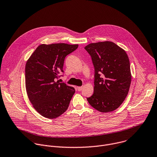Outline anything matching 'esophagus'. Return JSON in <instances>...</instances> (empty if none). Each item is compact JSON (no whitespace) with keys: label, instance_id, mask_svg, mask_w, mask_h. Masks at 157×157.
I'll use <instances>...</instances> for the list:
<instances>
[{"label":"esophagus","instance_id":"esophagus-1","mask_svg":"<svg viewBox=\"0 0 157 157\" xmlns=\"http://www.w3.org/2000/svg\"><path fill=\"white\" fill-rule=\"evenodd\" d=\"M82 89H83V86H78V87H77L78 91H82Z\"/></svg>","mask_w":157,"mask_h":157}]
</instances>
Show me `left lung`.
Returning <instances> with one entry per match:
<instances>
[{"label": "left lung", "instance_id": "obj_1", "mask_svg": "<svg viewBox=\"0 0 157 157\" xmlns=\"http://www.w3.org/2000/svg\"><path fill=\"white\" fill-rule=\"evenodd\" d=\"M85 49L95 68L94 93L86 99L98 111H114L129 90L132 76L129 57L122 48L108 41L90 43Z\"/></svg>", "mask_w": 157, "mask_h": 157}]
</instances>
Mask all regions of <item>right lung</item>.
I'll list each match as a JSON object with an SVG mask.
<instances>
[{
	"mask_svg": "<svg viewBox=\"0 0 157 157\" xmlns=\"http://www.w3.org/2000/svg\"><path fill=\"white\" fill-rule=\"evenodd\" d=\"M78 46L66 43L42 44L26 61L27 95L35 110L43 117L56 118L69 107L75 88L56 80L59 74L64 72L65 57Z\"/></svg>",
	"mask_w": 157,
	"mask_h": 157,
	"instance_id": "right-lung-1",
	"label": "right lung"
}]
</instances>
